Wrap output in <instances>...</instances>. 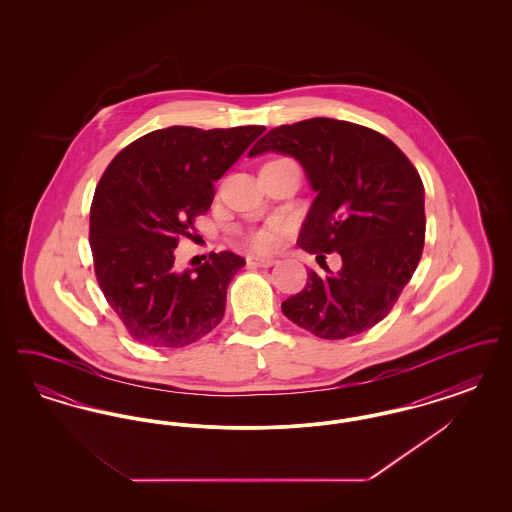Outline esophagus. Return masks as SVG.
<instances>
[{"label":"esophagus","mask_w":512,"mask_h":512,"mask_svg":"<svg viewBox=\"0 0 512 512\" xmlns=\"http://www.w3.org/2000/svg\"><path fill=\"white\" fill-rule=\"evenodd\" d=\"M247 265H249V267L268 268L272 267V265H276V259H274V257H259V255H249V257H247Z\"/></svg>","instance_id":"obj_1"}]
</instances>
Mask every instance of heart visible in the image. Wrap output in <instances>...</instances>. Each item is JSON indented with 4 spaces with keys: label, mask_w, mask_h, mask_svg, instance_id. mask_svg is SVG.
I'll list each match as a JSON object with an SVG mask.
<instances>
[{
    "label": "heart",
    "mask_w": 512,
    "mask_h": 512,
    "mask_svg": "<svg viewBox=\"0 0 512 512\" xmlns=\"http://www.w3.org/2000/svg\"><path fill=\"white\" fill-rule=\"evenodd\" d=\"M282 232V224L270 222L263 228H255L247 234V244L251 245L257 251H268L278 244V236Z\"/></svg>",
    "instance_id": "heart-1"
}]
</instances>
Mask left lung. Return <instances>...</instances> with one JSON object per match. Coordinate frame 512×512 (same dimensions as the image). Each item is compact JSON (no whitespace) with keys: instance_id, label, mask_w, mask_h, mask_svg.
Returning <instances> with one entry per match:
<instances>
[{"instance_id":"8db88e82","label":"left lung","mask_w":512,"mask_h":512,"mask_svg":"<svg viewBox=\"0 0 512 512\" xmlns=\"http://www.w3.org/2000/svg\"><path fill=\"white\" fill-rule=\"evenodd\" d=\"M265 151L295 157L318 192L299 247L317 255L318 265L326 253L341 257L336 274L311 270L305 288L282 303V313L322 340L370 330L393 309L422 257L420 174L384 134L324 117L268 130L249 155Z\"/></svg>"}]
</instances>
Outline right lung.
Instances as JSON below:
<instances>
[{"instance_id":"obj_1","label":"right lung","mask_w":512,"mask_h":512,"mask_svg":"<svg viewBox=\"0 0 512 512\" xmlns=\"http://www.w3.org/2000/svg\"><path fill=\"white\" fill-rule=\"evenodd\" d=\"M265 126H169L124 147L101 174L90 207L99 288L128 336L157 349L186 347L219 326L226 288L245 261L209 253L176 272L174 249L192 238L219 180Z\"/></svg>"}]
</instances>
